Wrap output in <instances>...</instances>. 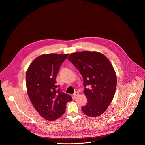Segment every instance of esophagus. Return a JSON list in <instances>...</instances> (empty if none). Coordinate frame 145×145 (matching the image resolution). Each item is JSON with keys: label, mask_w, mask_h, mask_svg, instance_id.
<instances>
[{"label": "esophagus", "mask_w": 145, "mask_h": 145, "mask_svg": "<svg viewBox=\"0 0 145 145\" xmlns=\"http://www.w3.org/2000/svg\"><path fill=\"white\" fill-rule=\"evenodd\" d=\"M78 95H79V93L78 92H75V93L72 95V98H73L74 99H75L78 96Z\"/></svg>", "instance_id": "esophagus-1"}]
</instances>
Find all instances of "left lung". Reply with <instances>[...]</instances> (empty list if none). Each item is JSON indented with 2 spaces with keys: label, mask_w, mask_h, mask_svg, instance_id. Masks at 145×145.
Segmentation results:
<instances>
[{
  "label": "left lung",
  "mask_w": 145,
  "mask_h": 145,
  "mask_svg": "<svg viewBox=\"0 0 145 145\" xmlns=\"http://www.w3.org/2000/svg\"><path fill=\"white\" fill-rule=\"evenodd\" d=\"M68 60L84 79L88 102L82 111L89 117L101 116L112 102L117 86L116 74L110 61L103 54L89 51L71 53Z\"/></svg>",
  "instance_id": "obj_1"
}]
</instances>
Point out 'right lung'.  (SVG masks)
Masks as SVG:
<instances>
[{
  "instance_id": "right-lung-1",
  "label": "right lung",
  "mask_w": 145,
  "mask_h": 145,
  "mask_svg": "<svg viewBox=\"0 0 145 145\" xmlns=\"http://www.w3.org/2000/svg\"><path fill=\"white\" fill-rule=\"evenodd\" d=\"M68 54L39 56L29 65L26 73L27 93L37 112L44 118L53 121L65 112L66 105L72 101L56 84L60 67Z\"/></svg>"
}]
</instances>
